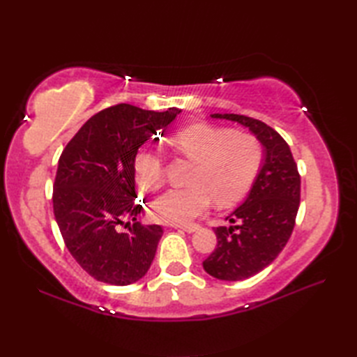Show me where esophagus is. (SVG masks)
Wrapping results in <instances>:
<instances>
[{"instance_id": "obj_1", "label": "esophagus", "mask_w": 357, "mask_h": 357, "mask_svg": "<svg viewBox=\"0 0 357 357\" xmlns=\"http://www.w3.org/2000/svg\"><path fill=\"white\" fill-rule=\"evenodd\" d=\"M179 229H183L187 233H195V231L199 230V225H196V224H193V225H183V227H179Z\"/></svg>"}]
</instances>
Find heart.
Here are the masks:
<instances>
[{"label": "heart", "instance_id": "heart-1", "mask_svg": "<svg viewBox=\"0 0 357 357\" xmlns=\"http://www.w3.org/2000/svg\"><path fill=\"white\" fill-rule=\"evenodd\" d=\"M172 146L193 161L195 169L190 187L169 188L151 202V216L165 224L192 222L211 199L218 207L233 206L250 190L262 162V149L253 136L208 124L183 128L172 138ZM133 173L142 190H156L164 179L161 158L149 149L138 150Z\"/></svg>", "mask_w": 357, "mask_h": 357}]
</instances>
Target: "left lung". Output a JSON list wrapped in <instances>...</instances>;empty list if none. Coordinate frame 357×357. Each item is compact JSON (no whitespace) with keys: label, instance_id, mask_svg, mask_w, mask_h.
<instances>
[{"label":"left lung","instance_id":"obj_1","mask_svg":"<svg viewBox=\"0 0 357 357\" xmlns=\"http://www.w3.org/2000/svg\"><path fill=\"white\" fill-rule=\"evenodd\" d=\"M247 127L262 146V164L245 201L216 227L218 245L202 267L221 280H244L276 259L291 236L301 201V176L291 150L276 130L259 119L213 113Z\"/></svg>","mask_w":357,"mask_h":357}]
</instances>
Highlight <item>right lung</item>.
I'll return each mask as SVG.
<instances>
[{
  "label": "right lung",
  "mask_w": 357,
  "mask_h": 357,
  "mask_svg": "<svg viewBox=\"0 0 357 357\" xmlns=\"http://www.w3.org/2000/svg\"><path fill=\"white\" fill-rule=\"evenodd\" d=\"M179 112L113 105L90 118L63 150L53 213L70 255L96 280L130 285L146 276L153 262L162 227L136 221L142 207L135 202L133 159ZM126 218L134 225L121 234L117 225Z\"/></svg>",
  "instance_id": "add662e5"
}]
</instances>
